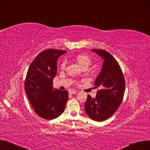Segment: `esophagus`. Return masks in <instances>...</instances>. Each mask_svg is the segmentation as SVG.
Instances as JSON below:
<instances>
[{"label": "esophagus", "instance_id": "esophagus-1", "mask_svg": "<svg viewBox=\"0 0 150 150\" xmlns=\"http://www.w3.org/2000/svg\"><path fill=\"white\" fill-rule=\"evenodd\" d=\"M77 92V91H74V90H70V91H69V94H74Z\"/></svg>", "mask_w": 150, "mask_h": 150}]
</instances>
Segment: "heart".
<instances>
[{"instance_id":"1","label":"heart","mask_w":150,"mask_h":150,"mask_svg":"<svg viewBox=\"0 0 150 150\" xmlns=\"http://www.w3.org/2000/svg\"><path fill=\"white\" fill-rule=\"evenodd\" d=\"M76 61L77 62L82 68H88V66L91 64V58L86 54H79L75 57ZM66 67V62H63L61 64L60 68L64 69Z\"/></svg>"}]
</instances>
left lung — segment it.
Wrapping results in <instances>:
<instances>
[{"mask_svg":"<svg viewBox=\"0 0 150 150\" xmlns=\"http://www.w3.org/2000/svg\"><path fill=\"white\" fill-rule=\"evenodd\" d=\"M101 57L103 63L101 72L94 85L100 88L96 97L87 96L85 111L88 116L95 121L101 122L111 117L122 103L125 90V79L116 59L104 50L91 49Z\"/></svg>","mask_w":150,"mask_h":150,"instance_id":"1","label":"left lung"}]
</instances>
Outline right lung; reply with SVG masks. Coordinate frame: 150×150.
<instances>
[{
  "label": "right lung",
  "instance_id": "add662e5",
  "mask_svg": "<svg viewBox=\"0 0 150 150\" xmlns=\"http://www.w3.org/2000/svg\"><path fill=\"white\" fill-rule=\"evenodd\" d=\"M66 53L57 49L42 52L27 72L25 89L29 102L37 115L47 120L61 115L68 99L67 91H59L53 87V80L57 73V59Z\"/></svg>",
  "mask_w": 150,
  "mask_h": 150
}]
</instances>
